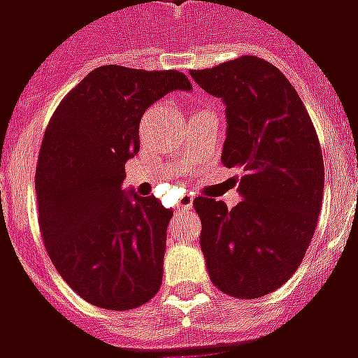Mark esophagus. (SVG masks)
<instances>
[{"label": "esophagus", "instance_id": "1", "mask_svg": "<svg viewBox=\"0 0 358 358\" xmlns=\"http://www.w3.org/2000/svg\"><path fill=\"white\" fill-rule=\"evenodd\" d=\"M192 205H194V197H192V195H186V197H182V199H180L178 205H176V209L187 210Z\"/></svg>", "mask_w": 358, "mask_h": 358}]
</instances>
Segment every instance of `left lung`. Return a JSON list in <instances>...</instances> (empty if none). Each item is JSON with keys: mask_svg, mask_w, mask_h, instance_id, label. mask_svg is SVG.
I'll list each match as a JSON object with an SVG mask.
<instances>
[{"mask_svg": "<svg viewBox=\"0 0 358 358\" xmlns=\"http://www.w3.org/2000/svg\"><path fill=\"white\" fill-rule=\"evenodd\" d=\"M189 74L226 103L222 164L243 172V199L230 210L213 197L194 199L207 270L226 295L259 299L295 274L315 236L320 141L295 88L268 61L241 55Z\"/></svg>", "mask_w": 358, "mask_h": 358, "instance_id": "left-lung-1", "label": "left lung"}]
</instances>
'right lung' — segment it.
<instances>
[{
  "mask_svg": "<svg viewBox=\"0 0 358 358\" xmlns=\"http://www.w3.org/2000/svg\"><path fill=\"white\" fill-rule=\"evenodd\" d=\"M172 90H192L178 71L97 66L59 103L36 166L38 224L51 263L82 299L130 310L163 282L172 209L155 195L120 189L140 151V120Z\"/></svg>",
  "mask_w": 358,
  "mask_h": 358,
  "instance_id": "obj_1",
  "label": "right lung"
}]
</instances>
